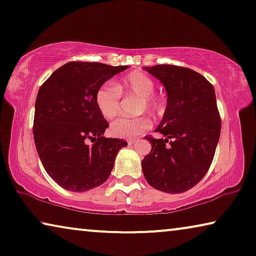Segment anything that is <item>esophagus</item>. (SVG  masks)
Segmentation results:
<instances>
[{
    "label": "esophagus",
    "instance_id": "esophagus-1",
    "mask_svg": "<svg viewBox=\"0 0 256 256\" xmlns=\"http://www.w3.org/2000/svg\"><path fill=\"white\" fill-rule=\"evenodd\" d=\"M137 142L136 140H128V144L129 146H132V144H135Z\"/></svg>",
    "mask_w": 256,
    "mask_h": 256
}]
</instances>
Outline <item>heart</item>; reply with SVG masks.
I'll return each instance as SVG.
<instances>
[{"instance_id": "1", "label": "heart", "mask_w": 256, "mask_h": 256, "mask_svg": "<svg viewBox=\"0 0 256 256\" xmlns=\"http://www.w3.org/2000/svg\"><path fill=\"white\" fill-rule=\"evenodd\" d=\"M156 84L149 76L142 72H132L120 82L105 83L96 92L94 100L99 113L106 120H112L120 110V96H134L138 98L136 113L143 110L150 113H160L164 108L162 99L154 97ZM151 127V122L146 116L135 119H118L110 124V135L118 138H135Z\"/></svg>"}]
</instances>
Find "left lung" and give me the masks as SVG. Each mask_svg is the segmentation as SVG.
I'll use <instances>...</instances> for the list:
<instances>
[{
	"label": "left lung",
	"mask_w": 256,
	"mask_h": 256,
	"mask_svg": "<svg viewBox=\"0 0 256 256\" xmlns=\"http://www.w3.org/2000/svg\"><path fill=\"white\" fill-rule=\"evenodd\" d=\"M144 69L168 92L164 116L154 130L164 137L146 136L152 149L142 160L144 178L164 192H187L208 172L220 140L222 121L214 88L201 74L184 66Z\"/></svg>",
	"instance_id": "left-lung-1"
}]
</instances>
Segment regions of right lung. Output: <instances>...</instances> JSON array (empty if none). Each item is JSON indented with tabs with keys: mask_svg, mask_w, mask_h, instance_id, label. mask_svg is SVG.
<instances>
[{
	"mask_svg": "<svg viewBox=\"0 0 256 256\" xmlns=\"http://www.w3.org/2000/svg\"><path fill=\"white\" fill-rule=\"evenodd\" d=\"M127 68L72 61L40 86L33 121L36 148L48 176L64 190L86 192L100 186L119 150L127 146L124 140L102 136L108 122L94 100L98 88Z\"/></svg>",
	"mask_w": 256,
	"mask_h": 256,
	"instance_id": "add662e5",
	"label": "right lung"
}]
</instances>
